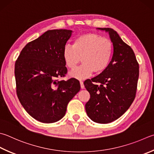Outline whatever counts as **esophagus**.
<instances>
[{
  "mask_svg": "<svg viewBox=\"0 0 154 154\" xmlns=\"http://www.w3.org/2000/svg\"><path fill=\"white\" fill-rule=\"evenodd\" d=\"M80 87H81V88H85V85H84V82H82V81H80Z\"/></svg>",
  "mask_w": 154,
  "mask_h": 154,
  "instance_id": "obj_1",
  "label": "esophagus"
}]
</instances>
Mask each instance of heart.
Segmentation results:
<instances>
[{"mask_svg":"<svg viewBox=\"0 0 154 154\" xmlns=\"http://www.w3.org/2000/svg\"><path fill=\"white\" fill-rule=\"evenodd\" d=\"M113 44L109 39L96 33L81 35L74 39L72 46L66 45L63 50V58L66 66L74 68L82 61V63L69 72V76L84 79L93 71L99 74L109 66L113 54Z\"/></svg>","mask_w":154,"mask_h":154,"instance_id":"1","label":"heart"}]
</instances>
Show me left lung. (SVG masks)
Here are the masks:
<instances>
[{
    "mask_svg": "<svg viewBox=\"0 0 154 154\" xmlns=\"http://www.w3.org/2000/svg\"><path fill=\"white\" fill-rule=\"evenodd\" d=\"M97 29L108 32L114 50L105 70L84 82L91 94L85 109L92 121L104 124L117 119L131 105L137 91L139 63L131 48L115 30ZM96 83H100V85Z\"/></svg>",
    "mask_w": 154,
    "mask_h": 154,
    "instance_id": "obj_1",
    "label": "left lung"
}]
</instances>
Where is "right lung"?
<instances>
[{
  "mask_svg": "<svg viewBox=\"0 0 154 154\" xmlns=\"http://www.w3.org/2000/svg\"><path fill=\"white\" fill-rule=\"evenodd\" d=\"M72 30H49L28 43L14 65L17 94L23 108L45 123L63 117L68 103L80 90L75 78L57 80L67 74L63 50Z\"/></svg>",
  "mask_w": 154,
  "mask_h": 154,
  "instance_id": "1",
  "label": "right lung"
}]
</instances>
